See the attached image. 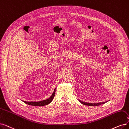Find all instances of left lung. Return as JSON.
<instances>
[{"label":"left lung","mask_w":129,"mask_h":129,"mask_svg":"<svg viewBox=\"0 0 129 129\" xmlns=\"http://www.w3.org/2000/svg\"><path fill=\"white\" fill-rule=\"evenodd\" d=\"M80 102L82 103L84 105H88V106H98V105H100L101 104H104L105 103H106V102H102V103H86V102H84L81 101H80Z\"/></svg>","instance_id":"left-lung-1"}]
</instances>
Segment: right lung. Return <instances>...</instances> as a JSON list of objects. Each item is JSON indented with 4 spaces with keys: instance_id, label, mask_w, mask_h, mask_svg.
Masks as SVG:
<instances>
[{
    "instance_id": "right-lung-1",
    "label": "right lung",
    "mask_w": 129,
    "mask_h": 129,
    "mask_svg": "<svg viewBox=\"0 0 129 129\" xmlns=\"http://www.w3.org/2000/svg\"><path fill=\"white\" fill-rule=\"evenodd\" d=\"M55 95V89H54V91L53 93L52 94L51 96L50 97L49 99H46L45 100L42 101H39V102H26V101H23V102L25 103H26L27 104L30 105L42 106L47 105L49 103H51L52 101L53 98H54Z\"/></svg>"
}]
</instances>
